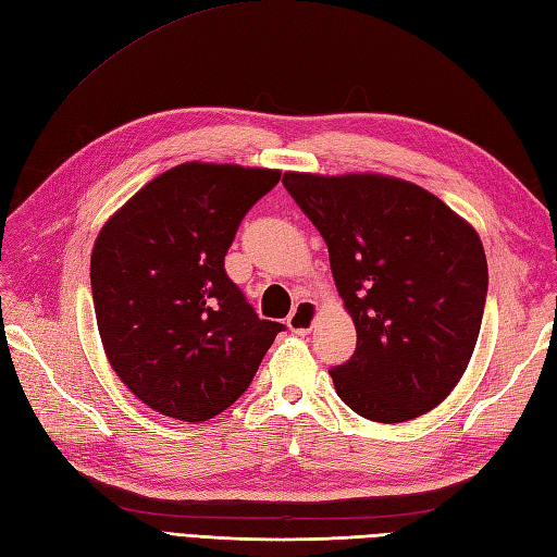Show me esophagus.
<instances>
[{
  "label": "esophagus",
  "mask_w": 557,
  "mask_h": 557,
  "mask_svg": "<svg viewBox=\"0 0 557 557\" xmlns=\"http://www.w3.org/2000/svg\"><path fill=\"white\" fill-rule=\"evenodd\" d=\"M315 318H318V306L315 304H312V301H298L294 306V310H292V315L287 318V324H289V330L294 334L306 336V334H310L312 324H315Z\"/></svg>",
  "instance_id": "34e87169"
}]
</instances>
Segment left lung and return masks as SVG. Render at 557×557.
Listing matches in <instances>:
<instances>
[{
  "mask_svg": "<svg viewBox=\"0 0 557 557\" xmlns=\"http://www.w3.org/2000/svg\"><path fill=\"white\" fill-rule=\"evenodd\" d=\"M282 183L326 242L358 330L330 372L341 400L379 423L437 407L478 344L490 280L478 233L409 181L287 171Z\"/></svg>",
  "mask_w": 557,
  "mask_h": 557,
  "instance_id": "1",
  "label": "left lung"
}]
</instances>
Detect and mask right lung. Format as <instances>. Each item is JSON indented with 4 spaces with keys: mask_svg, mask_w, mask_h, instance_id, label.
Listing matches in <instances>:
<instances>
[{
    "mask_svg": "<svg viewBox=\"0 0 557 557\" xmlns=\"http://www.w3.org/2000/svg\"><path fill=\"white\" fill-rule=\"evenodd\" d=\"M275 169L185 162L140 188L91 253V294L108 360L140 403L207 421L249 388L284 324L261 320L225 273L247 211Z\"/></svg>",
    "mask_w": 557,
    "mask_h": 557,
    "instance_id": "right-lung-1",
    "label": "right lung"
}]
</instances>
